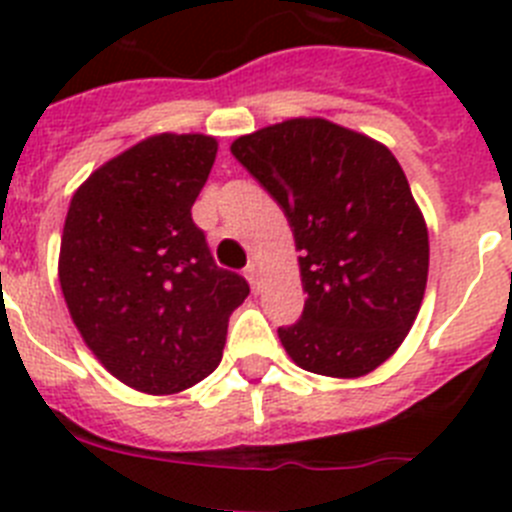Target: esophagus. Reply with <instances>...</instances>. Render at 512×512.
Here are the masks:
<instances>
[{
    "label": "esophagus",
    "mask_w": 512,
    "mask_h": 512,
    "mask_svg": "<svg viewBox=\"0 0 512 512\" xmlns=\"http://www.w3.org/2000/svg\"><path fill=\"white\" fill-rule=\"evenodd\" d=\"M246 279H248V284H251L253 292H259V289H261V274H259V266L253 264V261L246 266Z\"/></svg>",
    "instance_id": "esophagus-1"
}]
</instances>
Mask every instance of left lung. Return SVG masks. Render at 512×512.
<instances>
[{
    "mask_svg": "<svg viewBox=\"0 0 512 512\" xmlns=\"http://www.w3.org/2000/svg\"><path fill=\"white\" fill-rule=\"evenodd\" d=\"M277 200L300 251L302 318L279 328L297 366L354 379L395 354L428 282V228L405 171L379 140L292 117L230 146Z\"/></svg>",
    "mask_w": 512,
    "mask_h": 512,
    "instance_id": "8db88e82",
    "label": "left lung"
}]
</instances>
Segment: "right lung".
<instances>
[{
  "label": "right lung",
  "mask_w": 512,
  "mask_h": 512,
  "mask_svg": "<svg viewBox=\"0 0 512 512\" xmlns=\"http://www.w3.org/2000/svg\"><path fill=\"white\" fill-rule=\"evenodd\" d=\"M217 140L161 133L99 166L71 197L58 279L71 320L112 377L174 395L223 359L248 282L215 264L192 205Z\"/></svg>",
  "instance_id": "1"
}]
</instances>
